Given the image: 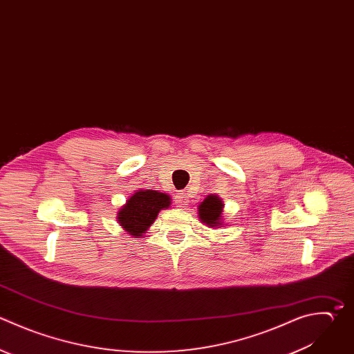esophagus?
Listing matches in <instances>:
<instances>
[{"instance_id":"1","label":"esophagus","mask_w":354,"mask_h":354,"mask_svg":"<svg viewBox=\"0 0 354 354\" xmlns=\"http://www.w3.org/2000/svg\"><path fill=\"white\" fill-rule=\"evenodd\" d=\"M174 199H176V205L178 207H184L188 203V196H187L185 192H178Z\"/></svg>"}]
</instances>
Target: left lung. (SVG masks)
<instances>
[{"instance_id":"left-lung-1","label":"left lung","mask_w":354,"mask_h":354,"mask_svg":"<svg viewBox=\"0 0 354 354\" xmlns=\"http://www.w3.org/2000/svg\"><path fill=\"white\" fill-rule=\"evenodd\" d=\"M223 207L224 203L221 201V198H218L217 195H207L203 202H201V205L198 206V216L201 218L202 223H205L209 227H217L223 225L221 224V218H223Z\"/></svg>"}]
</instances>
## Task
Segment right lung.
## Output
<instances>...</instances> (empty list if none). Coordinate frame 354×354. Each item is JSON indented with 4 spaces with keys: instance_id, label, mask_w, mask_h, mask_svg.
<instances>
[{
    "instance_id": "right-lung-1",
    "label": "right lung",
    "mask_w": 354,
    "mask_h": 354,
    "mask_svg": "<svg viewBox=\"0 0 354 354\" xmlns=\"http://www.w3.org/2000/svg\"><path fill=\"white\" fill-rule=\"evenodd\" d=\"M171 203L169 195L152 189H138L118 213V221L122 228L133 236H142L151 224L156 220L162 209Z\"/></svg>"
}]
</instances>
